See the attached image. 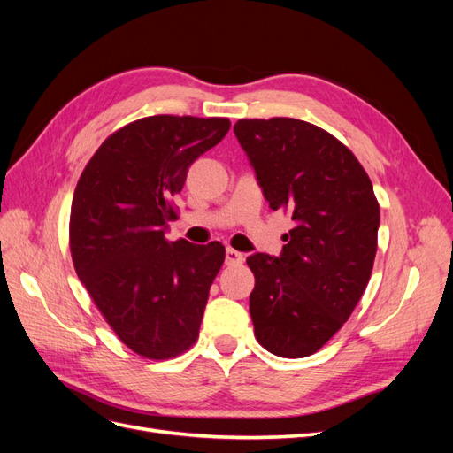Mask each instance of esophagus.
<instances>
[{"label": "esophagus", "instance_id": "1", "mask_svg": "<svg viewBox=\"0 0 453 453\" xmlns=\"http://www.w3.org/2000/svg\"><path fill=\"white\" fill-rule=\"evenodd\" d=\"M243 263V253L232 250V248H226V265H242Z\"/></svg>", "mask_w": 453, "mask_h": 453}]
</instances>
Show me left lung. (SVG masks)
<instances>
[{
	"mask_svg": "<svg viewBox=\"0 0 453 453\" xmlns=\"http://www.w3.org/2000/svg\"><path fill=\"white\" fill-rule=\"evenodd\" d=\"M234 134L270 208L295 221L280 257H248L255 336L278 357H308L366 289L380 226L374 188L351 150L306 120L240 119Z\"/></svg>",
	"mask_w": 453,
	"mask_h": 453,
	"instance_id": "left-lung-1",
	"label": "left lung"
}]
</instances>
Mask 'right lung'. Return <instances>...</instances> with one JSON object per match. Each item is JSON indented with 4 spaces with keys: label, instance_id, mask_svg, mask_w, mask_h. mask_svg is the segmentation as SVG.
<instances>
[{
    "label": "right lung",
    "instance_id": "add662e5",
    "mask_svg": "<svg viewBox=\"0 0 453 453\" xmlns=\"http://www.w3.org/2000/svg\"><path fill=\"white\" fill-rule=\"evenodd\" d=\"M228 128L223 117L134 120L100 145L75 187L77 276L122 344L145 359L175 357L198 338L225 245L168 242L166 230L190 164Z\"/></svg>",
    "mask_w": 453,
    "mask_h": 453
}]
</instances>
